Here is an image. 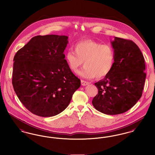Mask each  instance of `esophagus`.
Returning <instances> with one entry per match:
<instances>
[{
    "mask_svg": "<svg viewBox=\"0 0 155 155\" xmlns=\"http://www.w3.org/2000/svg\"><path fill=\"white\" fill-rule=\"evenodd\" d=\"M81 85H82V86H87L88 84H89V82L86 81L81 80Z\"/></svg>",
    "mask_w": 155,
    "mask_h": 155,
    "instance_id": "1",
    "label": "esophagus"
}]
</instances>
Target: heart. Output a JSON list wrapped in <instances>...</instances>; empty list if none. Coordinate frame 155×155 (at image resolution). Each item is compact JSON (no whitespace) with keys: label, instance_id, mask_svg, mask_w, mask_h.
<instances>
[{"label":"heart","instance_id":"obj_1","mask_svg":"<svg viewBox=\"0 0 155 155\" xmlns=\"http://www.w3.org/2000/svg\"><path fill=\"white\" fill-rule=\"evenodd\" d=\"M74 52L68 51L65 58L69 69L76 72L84 62V67L78 74L85 79H101L107 76L114 66V48L107 44L90 39L80 41L74 46Z\"/></svg>","mask_w":155,"mask_h":155}]
</instances>
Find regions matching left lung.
I'll use <instances>...</instances> for the list:
<instances>
[{
	"label": "left lung",
	"instance_id": "left-lung-1",
	"mask_svg": "<svg viewBox=\"0 0 155 155\" xmlns=\"http://www.w3.org/2000/svg\"><path fill=\"white\" fill-rule=\"evenodd\" d=\"M111 44L114 66L107 76L95 83L98 91L92 103L100 112L114 115L127 111L140 100L146 73L144 57L134 42L114 37Z\"/></svg>",
	"mask_w": 155,
	"mask_h": 155
}]
</instances>
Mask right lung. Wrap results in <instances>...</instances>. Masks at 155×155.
Wrapping results in <instances>:
<instances>
[{
    "mask_svg": "<svg viewBox=\"0 0 155 155\" xmlns=\"http://www.w3.org/2000/svg\"><path fill=\"white\" fill-rule=\"evenodd\" d=\"M68 39L56 35L35 36L14 57V90L34 114L51 117L60 114L81 86V80L64 59Z\"/></svg>",
    "mask_w": 155,
    "mask_h": 155,
    "instance_id": "add662e5",
    "label": "right lung"
}]
</instances>
